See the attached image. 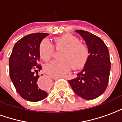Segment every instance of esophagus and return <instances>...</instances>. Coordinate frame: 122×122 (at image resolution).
<instances>
[{"mask_svg": "<svg viewBox=\"0 0 122 122\" xmlns=\"http://www.w3.org/2000/svg\"><path fill=\"white\" fill-rule=\"evenodd\" d=\"M51 78H53V79H54V80H57V79H59V78H61V77L53 76H51Z\"/></svg>", "mask_w": 122, "mask_h": 122, "instance_id": "esophagus-1", "label": "esophagus"}]
</instances>
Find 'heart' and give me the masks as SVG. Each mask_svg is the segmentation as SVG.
I'll list each match as a JSON object with an SVG mask.
<instances>
[{
  "mask_svg": "<svg viewBox=\"0 0 122 122\" xmlns=\"http://www.w3.org/2000/svg\"><path fill=\"white\" fill-rule=\"evenodd\" d=\"M57 49L63 48L61 59L54 60L44 66L45 71L53 76H62L71 69H79L84 66L89 56V49L84 44L80 42L78 37L71 34H65L55 38ZM41 58L49 61L55 53V48L48 39H44L38 48Z\"/></svg>",
  "mask_w": 122,
  "mask_h": 122,
  "instance_id": "obj_1",
  "label": "heart"
}]
</instances>
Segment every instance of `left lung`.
Returning a JSON list of instances; mask_svg holds the SVG:
<instances>
[{"label": "left lung", "instance_id": "left-lung-1", "mask_svg": "<svg viewBox=\"0 0 122 122\" xmlns=\"http://www.w3.org/2000/svg\"><path fill=\"white\" fill-rule=\"evenodd\" d=\"M76 32L85 40L90 55L84 69L69 83L77 95L86 100L94 99L107 87L110 71L109 51L104 42L96 35L83 30Z\"/></svg>", "mask_w": 122, "mask_h": 122}]
</instances>
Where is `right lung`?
<instances>
[{
    "label": "right lung",
    "instance_id": "1",
    "mask_svg": "<svg viewBox=\"0 0 122 122\" xmlns=\"http://www.w3.org/2000/svg\"><path fill=\"white\" fill-rule=\"evenodd\" d=\"M48 33L36 32L18 40L13 48L9 59L10 76L15 90L24 99L37 102L47 97L48 93L38 85V71L42 66L38 48Z\"/></svg>",
    "mask_w": 122,
    "mask_h": 122
}]
</instances>
